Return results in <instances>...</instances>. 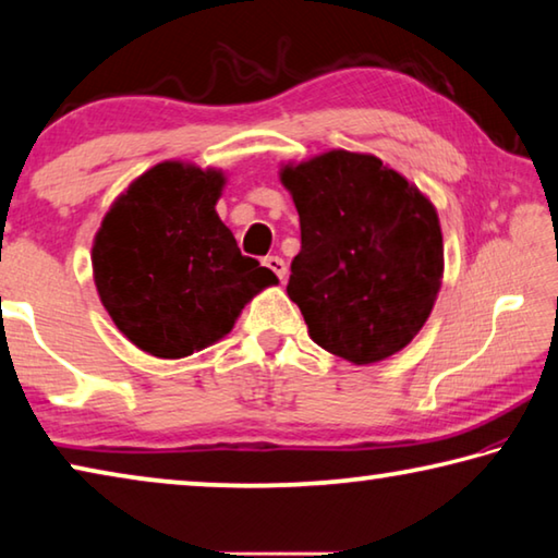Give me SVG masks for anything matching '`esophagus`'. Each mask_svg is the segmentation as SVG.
Masks as SVG:
<instances>
[{"label": "esophagus", "mask_w": 558, "mask_h": 558, "mask_svg": "<svg viewBox=\"0 0 558 558\" xmlns=\"http://www.w3.org/2000/svg\"><path fill=\"white\" fill-rule=\"evenodd\" d=\"M263 263H266V266L272 270V272H276V276L280 278V280H286V272H288V266H286V260H282L280 256H268L266 260H263Z\"/></svg>", "instance_id": "esophagus-1"}]
</instances>
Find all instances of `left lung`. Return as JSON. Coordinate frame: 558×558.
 <instances>
[{
    "instance_id": "8db88e82",
    "label": "left lung",
    "mask_w": 558,
    "mask_h": 558,
    "mask_svg": "<svg viewBox=\"0 0 558 558\" xmlns=\"http://www.w3.org/2000/svg\"><path fill=\"white\" fill-rule=\"evenodd\" d=\"M280 182L302 239L288 295L313 342L352 364L401 352L440 290L436 206L379 157L347 149L286 165Z\"/></svg>"
}]
</instances>
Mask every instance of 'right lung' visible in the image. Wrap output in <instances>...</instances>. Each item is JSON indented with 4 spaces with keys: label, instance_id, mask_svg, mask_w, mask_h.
Masks as SVG:
<instances>
[{
    "label": "right lung",
    "instance_id": "add662e5",
    "mask_svg": "<svg viewBox=\"0 0 558 558\" xmlns=\"http://www.w3.org/2000/svg\"><path fill=\"white\" fill-rule=\"evenodd\" d=\"M223 184L221 169L159 162L100 223L90 253L100 302L147 354L182 359L219 342L245 302L278 286L216 214Z\"/></svg>",
    "mask_w": 558,
    "mask_h": 558
}]
</instances>
